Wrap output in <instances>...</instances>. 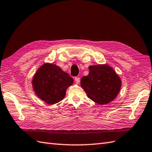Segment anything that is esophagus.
Instances as JSON below:
<instances>
[{
	"label": "esophagus",
	"mask_w": 152,
	"mask_h": 152,
	"mask_svg": "<svg viewBox=\"0 0 152 152\" xmlns=\"http://www.w3.org/2000/svg\"><path fill=\"white\" fill-rule=\"evenodd\" d=\"M75 81L77 84V85L79 84V83H80V78H79V77H75Z\"/></svg>",
	"instance_id": "34e87169"
}]
</instances>
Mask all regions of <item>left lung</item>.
Returning a JSON list of instances; mask_svg holds the SVG:
<instances>
[{"label": "left lung", "mask_w": 152, "mask_h": 152, "mask_svg": "<svg viewBox=\"0 0 152 152\" xmlns=\"http://www.w3.org/2000/svg\"><path fill=\"white\" fill-rule=\"evenodd\" d=\"M89 73L80 80V86L93 102L105 104L117 97L122 86V80L107 64L90 66Z\"/></svg>", "instance_id": "obj_1"}]
</instances>
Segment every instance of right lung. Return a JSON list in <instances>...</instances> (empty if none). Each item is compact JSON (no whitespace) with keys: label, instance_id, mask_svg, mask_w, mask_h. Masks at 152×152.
<instances>
[{"label":"right lung","instance_id":"add662e5","mask_svg":"<svg viewBox=\"0 0 152 152\" xmlns=\"http://www.w3.org/2000/svg\"><path fill=\"white\" fill-rule=\"evenodd\" d=\"M73 79L61 67L46 62L39 67L32 79L34 92L39 98L49 104L60 102L65 97L67 88Z\"/></svg>","mask_w":152,"mask_h":152}]
</instances>
